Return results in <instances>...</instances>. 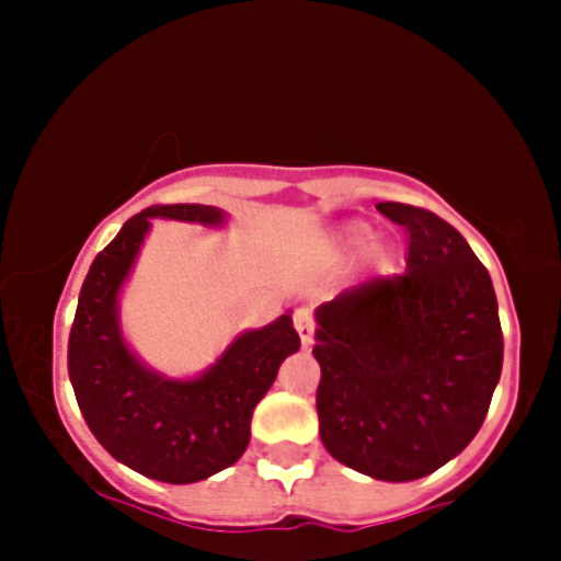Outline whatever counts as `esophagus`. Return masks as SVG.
<instances>
[{
	"label": "esophagus",
	"instance_id": "1",
	"mask_svg": "<svg viewBox=\"0 0 561 561\" xmlns=\"http://www.w3.org/2000/svg\"><path fill=\"white\" fill-rule=\"evenodd\" d=\"M293 322H296V331L298 336H301L304 347H309L314 336V322H312V314H309V309H298L296 317H293Z\"/></svg>",
	"mask_w": 561,
	"mask_h": 561
}]
</instances>
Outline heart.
<instances>
[{
	"instance_id": "1",
	"label": "heart",
	"mask_w": 561,
	"mask_h": 561,
	"mask_svg": "<svg viewBox=\"0 0 561 561\" xmlns=\"http://www.w3.org/2000/svg\"><path fill=\"white\" fill-rule=\"evenodd\" d=\"M371 228L366 222H350L344 225L342 233H339V241H342L344 249H353V252H358V249L369 247L371 241Z\"/></svg>"
}]
</instances>
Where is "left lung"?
Returning <instances> with one entry per match:
<instances>
[{
	"mask_svg": "<svg viewBox=\"0 0 561 561\" xmlns=\"http://www.w3.org/2000/svg\"><path fill=\"white\" fill-rule=\"evenodd\" d=\"M377 211L410 233L407 271L317 307V415L336 461L407 483L472 443L505 347L489 271L454 225L407 203Z\"/></svg>",
	"mask_w": 561,
	"mask_h": 561,
	"instance_id": "8db88e82",
	"label": "left lung"
}]
</instances>
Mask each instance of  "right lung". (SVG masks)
Instances as JSON below:
<instances>
[{
	"label": "right lung",
	"mask_w": 561,
	"mask_h": 561,
	"mask_svg": "<svg viewBox=\"0 0 561 561\" xmlns=\"http://www.w3.org/2000/svg\"><path fill=\"white\" fill-rule=\"evenodd\" d=\"M151 219L206 228L225 225V211L201 203L151 206L124 222L94 257L72 320L67 371L83 421L116 461L162 483H197L244 456L257 401L274 386L301 339L282 314L228 344L201 377L171 380L135 358L118 325V290L133 271Z\"/></svg>",
	"instance_id": "add662e5"
}]
</instances>
